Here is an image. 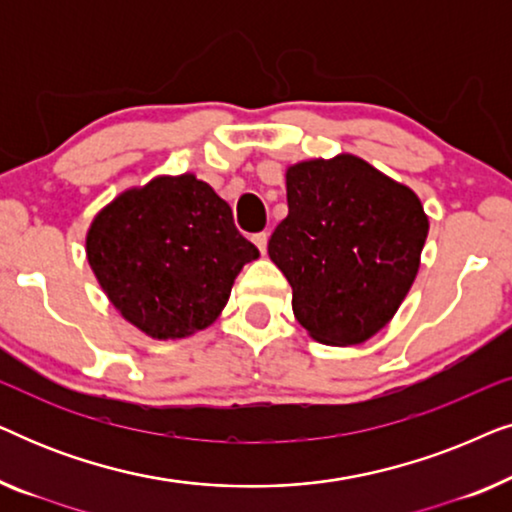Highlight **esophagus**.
I'll return each instance as SVG.
<instances>
[{
    "label": "esophagus",
    "mask_w": 512,
    "mask_h": 512,
    "mask_svg": "<svg viewBox=\"0 0 512 512\" xmlns=\"http://www.w3.org/2000/svg\"><path fill=\"white\" fill-rule=\"evenodd\" d=\"M251 242L256 244L261 254H265V249H268V233H256L254 237H251Z\"/></svg>",
    "instance_id": "esophagus-1"
}]
</instances>
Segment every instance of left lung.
<instances>
[{
    "label": "left lung",
    "instance_id": "left-lung-1",
    "mask_svg": "<svg viewBox=\"0 0 512 512\" xmlns=\"http://www.w3.org/2000/svg\"><path fill=\"white\" fill-rule=\"evenodd\" d=\"M286 200L268 254L289 279L300 326L335 347L373 338L417 277L429 233L422 202L349 153L289 167Z\"/></svg>",
    "mask_w": 512,
    "mask_h": 512
}]
</instances>
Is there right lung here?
<instances>
[{"mask_svg":"<svg viewBox=\"0 0 512 512\" xmlns=\"http://www.w3.org/2000/svg\"><path fill=\"white\" fill-rule=\"evenodd\" d=\"M86 251L116 310L158 340L212 324L242 265L258 258L228 202L193 174L118 195L95 216Z\"/></svg>","mask_w":512,"mask_h":512,"instance_id":"add662e5","label":"right lung"}]
</instances>
